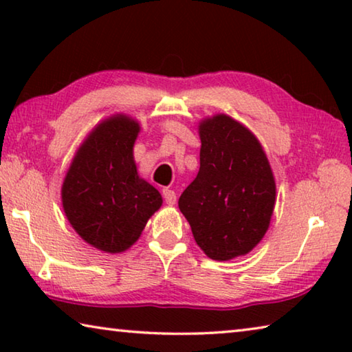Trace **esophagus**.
<instances>
[{"label": "esophagus", "mask_w": 352, "mask_h": 352, "mask_svg": "<svg viewBox=\"0 0 352 352\" xmlns=\"http://www.w3.org/2000/svg\"><path fill=\"white\" fill-rule=\"evenodd\" d=\"M163 197H164V201L168 205H175V201H177V194H175V190H172V189H169V188H164L163 189Z\"/></svg>", "instance_id": "esophagus-1"}]
</instances>
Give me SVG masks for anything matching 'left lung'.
Returning a JSON list of instances; mask_svg holds the SVG:
<instances>
[{"mask_svg": "<svg viewBox=\"0 0 352 352\" xmlns=\"http://www.w3.org/2000/svg\"><path fill=\"white\" fill-rule=\"evenodd\" d=\"M199 135L200 169L178 208L208 258L245 256L265 236L275 210L270 163L252 130L223 113L201 119Z\"/></svg>", "mask_w": 352, "mask_h": 352, "instance_id": "1", "label": "left lung"}]
</instances>
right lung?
I'll return each mask as SVG.
<instances>
[{
	"mask_svg": "<svg viewBox=\"0 0 352 352\" xmlns=\"http://www.w3.org/2000/svg\"><path fill=\"white\" fill-rule=\"evenodd\" d=\"M140 130V122L124 113L100 121L77 148L65 175V216L100 252H126L163 205L158 189L136 169L133 146Z\"/></svg>",
	"mask_w": 352,
	"mask_h": 352,
	"instance_id": "add662e5",
	"label": "right lung"
}]
</instances>
